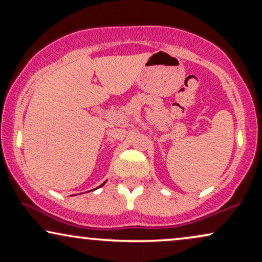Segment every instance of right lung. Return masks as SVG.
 <instances>
[{"instance_id": "right-lung-1", "label": "right lung", "mask_w": 262, "mask_h": 262, "mask_svg": "<svg viewBox=\"0 0 262 262\" xmlns=\"http://www.w3.org/2000/svg\"><path fill=\"white\" fill-rule=\"evenodd\" d=\"M104 183H106V181H104L103 183H102V185H101V186H98V187H102V186H103V185H104ZM98 187H97V188H98Z\"/></svg>"}]
</instances>
